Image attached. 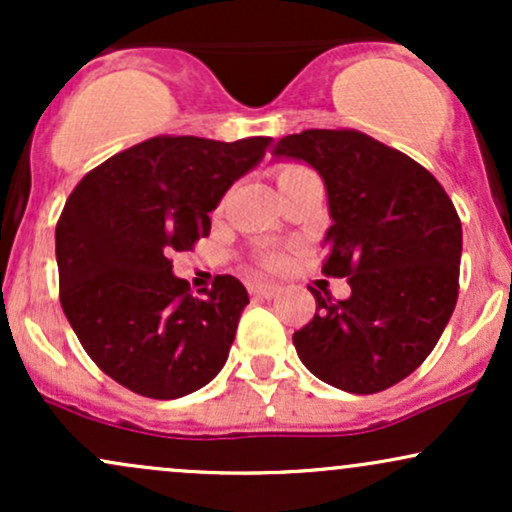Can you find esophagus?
Listing matches in <instances>:
<instances>
[{
    "mask_svg": "<svg viewBox=\"0 0 512 512\" xmlns=\"http://www.w3.org/2000/svg\"><path fill=\"white\" fill-rule=\"evenodd\" d=\"M250 293L257 298H267V301H272L281 293V286L276 284H264V281H255V284H250Z\"/></svg>",
    "mask_w": 512,
    "mask_h": 512,
    "instance_id": "1",
    "label": "esophagus"
}]
</instances>
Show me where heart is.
Here are the masks:
<instances>
[{
	"mask_svg": "<svg viewBox=\"0 0 512 512\" xmlns=\"http://www.w3.org/2000/svg\"><path fill=\"white\" fill-rule=\"evenodd\" d=\"M298 173H308V170H305V168H284V170H281V173H279V178H276V182H284V180H289V178H293V175H298Z\"/></svg>",
	"mask_w": 512,
	"mask_h": 512,
	"instance_id": "obj_1",
	"label": "heart"
}]
</instances>
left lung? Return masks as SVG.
<instances>
[{"label":"left lung","instance_id":"left-lung-1","mask_svg":"<svg viewBox=\"0 0 512 512\" xmlns=\"http://www.w3.org/2000/svg\"><path fill=\"white\" fill-rule=\"evenodd\" d=\"M274 158L308 163L325 182L322 272L351 286L337 303L310 289L317 308L293 334L298 358L337 390H387L424 363L455 310L460 216L426 168L354 129L289 134Z\"/></svg>","mask_w":512,"mask_h":512}]
</instances>
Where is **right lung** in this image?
<instances>
[{
  "label": "right lung",
  "mask_w": 512,
  "mask_h": 512,
  "mask_svg": "<svg viewBox=\"0 0 512 512\" xmlns=\"http://www.w3.org/2000/svg\"><path fill=\"white\" fill-rule=\"evenodd\" d=\"M272 142L154 137L74 187L55 231L60 301L86 354L115 383L178 399L219 375L248 291L226 274L195 298L170 255L209 236V211Z\"/></svg>",
  "instance_id": "1"
}]
</instances>
